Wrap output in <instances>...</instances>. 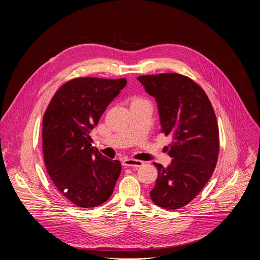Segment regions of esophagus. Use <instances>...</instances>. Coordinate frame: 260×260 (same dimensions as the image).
I'll return each instance as SVG.
<instances>
[{
    "label": "esophagus",
    "mask_w": 260,
    "mask_h": 260,
    "mask_svg": "<svg viewBox=\"0 0 260 260\" xmlns=\"http://www.w3.org/2000/svg\"><path fill=\"white\" fill-rule=\"evenodd\" d=\"M143 165H144L143 161L132 159V158H125V159H123V161H122V166L129 167V168H135V169L140 168V167H142Z\"/></svg>",
    "instance_id": "obj_1"
}]
</instances>
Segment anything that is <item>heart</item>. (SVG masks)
<instances>
[{
  "mask_svg": "<svg viewBox=\"0 0 260 260\" xmlns=\"http://www.w3.org/2000/svg\"><path fill=\"white\" fill-rule=\"evenodd\" d=\"M137 100H141V98H134L133 101H137Z\"/></svg>",
  "mask_w": 260,
  "mask_h": 260,
  "instance_id": "heart-1",
  "label": "heart"
}]
</instances>
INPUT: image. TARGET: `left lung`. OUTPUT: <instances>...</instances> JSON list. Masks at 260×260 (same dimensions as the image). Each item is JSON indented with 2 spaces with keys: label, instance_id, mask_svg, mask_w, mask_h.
Segmentation results:
<instances>
[{
  "label": "left lung",
  "instance_id": "8db88e82",
  "mask_svg": "<svg viewBox=\"0 0 260 260\" xmlns=\"http://www.w3.org/2000/svg\"><path fill=\"white\" fill-rule=\"evenodd\" d=\"M147 93L155 97L161 133L171 136L168 168L158 170L152 201L167 209H180L192 201L210 180L219 153V129L208 95L196 82L179 74L140 76Z\"/></svg>",
  "mask_w": 260,
  "mask_h": 260
}]
</instances>
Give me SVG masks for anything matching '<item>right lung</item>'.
I'll use <instances>...</instances> for the list:
<instances>
[{
	"mask_svg": "<svg viewBox=\"0 0 260 260\" xmlns=\"http://www.w3.org/2000/svg\"><path fill=\"white\" fill-rule=\"evenodd\" d=\"M126 83L124 78L73 79L56 91L44 114L47 173L59 192L79 208L98 207L114 192L121 163L91 146L89 132Z\"/></svg>",
	"mask_w": 260,
	"mask_h": 260,
	"instance_id": "obj_1",
	"label": "right lung"
}]
</instances>
